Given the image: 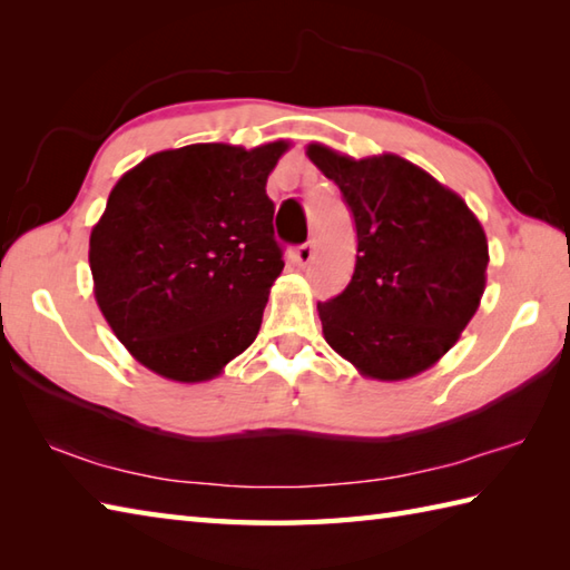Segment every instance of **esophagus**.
Wrapping results in <instances>:
<instances>
[{
	"instance_id": "1",
	"label": "esophagus",
	"mask_w": 570,
	"mask_h": 570,
	"mask_svg": "<svg viewBox=\"0 0 570 570\" xmlns=\"http://www.w3.org/2000/svg\"><path fill=\"white\" fill-rule=\"evenodd\" d=\"M313 257H316V245H313V242H304V245H301V247L296 249V262H298L301 266L311 264Z\"/></svg>"
}]
</instances>
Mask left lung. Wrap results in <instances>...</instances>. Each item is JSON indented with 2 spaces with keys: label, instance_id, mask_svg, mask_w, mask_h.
Here are the masks:
<instances>
[{
  "label": "left lung",
  "instance_id": "obj_1",
  "mask_svg": "<svg viewBox=\"0 0 570 570\" xmlns=\"http://www.w3.org/2000/svg\"><path fill=\"white\" fill-rule=\"evenodd\" d=\"M308 159L335 180L357 229L355 272L318 304L323 335L372 380L429 370L475 316L488 237L465 200L394 154L353 159L311 144Z\"/></svg>",
  "mask_w": 570,
  "mask_h": 570
}]
</instances>
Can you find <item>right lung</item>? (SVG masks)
Masks as SVG:
<instances>
[{
	"mask_svg": "<svg viewBox=\"0 0 570 570\" xmlns=\"http://www.w3.org/2000/svg\"><path fill=\"white\" fill-rule=\"evenodd\" d=\"M286 149L190 144L117 180L90 272L102 316L144 367L205 382L254 343L284 269L266 178Z\"/></svg>",
	"mask_w": 570,
	"mask_h": 570,
	"instance_id": "add662e5",
	"label": "right lung"
}]
</instances>
